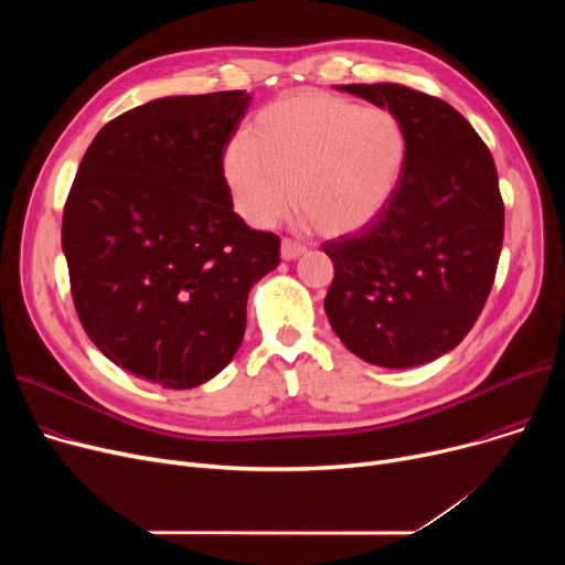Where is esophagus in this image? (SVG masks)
<instances>
[{"label": "esophagus", "mask_w": 565, "mask_h": 565, "mask_svg": "<svg viewBox=\"0 0 565 565\" xmlns=\"http://www.w3.org/2000/svg\"><path fill=\"white\" fill-rule=\"evenodd\" d=\"M305 252H307V247H305V245H300V243L288 241V237H284V241H281V258H284V260L298 258V256H302Z\"/></svg>", "instance_id": "esophagus-1"}]
</instances>
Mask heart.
<instances>
[{
    "label": "heart",
    "instance_id": "heart-1",
    "mask_svg": "<svg viewBox=\"0 0 565 565\" xmlns=\"http://www.w3.org/2000/svg\"><path fill=\"white\" fill-rule=\"evenodd\" d=\"M405 148V130L390 109L305 92L267 105L249 137L226 146L222 167L247 224L273 226L295 201L305 224L339 237L384 211L398 188Z\"/></svg>",
    "mask_w": 565,
    "mask_h": 565
}]
</instances>
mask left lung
I'll return each mask as SVG.
<instances>
[{
  "mask_svg": "<svg viewBox=\"0 0 565 565\" xmlns=\"http://www.w3.org/2000/svg\"><path fill=\"white\" fill-rule=\"evenodd\" d=\"M339 88L390 107L407 148L384 211L322 243L334 263L324 313L364 362L419 366L467 337L492 290L503 243L497 167L449 103L392 82Z\"/></svg>",
  "mask_w": 565,
  "mask_h": 565,
  "instance_id": "1",
  "label": "left lung"
}]
</instances>
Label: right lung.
Here are the masks:
<instances>
[{"label":"right lung","mask_w":565,"mask_h":565,"mask_svg":"<svg viewBox=\"0 0 565 565\" xmlns=\"http://www.w3.org/2000/svg\"><path fill=\"white\" fill-rule=\"evenodd\" d=\"M247 92L139 105L96 135L64 205L62 247L84 332L167 390L215 377L241 348L252 286L279 235L233 213L224 151Z\"/></svg>","instance_id":"right-lung-1"}]
</instances>
